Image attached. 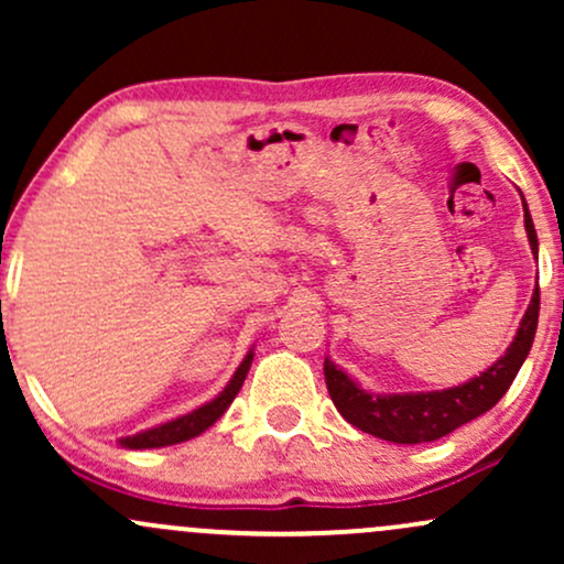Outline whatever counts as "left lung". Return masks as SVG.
I'll return each instance as SVG.
<instances>
[{"label": "left lung", "instance_id": "obj_1", "mask_svg": "<svg viewBox=\"0 0 564 564\" xmlns=\"http://www.w3.org/2000/svg\"><path fill=\"white\" fill-rule=\"evenodd\" d=\"M522 212H525L530 249H533V257L539 260V236H535L525 198H522ZM539 307L541 296L539 286H535L525 315L520 321V328H517L507 352L494 366L485 368L480 377H471L464 384L432 392H368L349 377L345 368H339L332 358H326L323 360V373H326L328 394H332L336 411L349 424L373 437L390 440V443L400 445H413L432 443V440L451 435L462 424L490 411L507 394L517 371L525 364L530 347H533L535 326H539Z\"/></svg>", "mask_w": 564, "mask_h": 564}]
</instances>
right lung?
<instances>
[{
	"label": "right lung",
	"mask_w": 564,
	"mask_h": 564,
	"mask_svg": "<svg viewBox=\"0 0 564 564\" xmlns=\"http://www.w3.org/2000/svg\"><path fill=\"white\" fill-rule=\"evenodd\" d=\"M251 360H254V349H249V352H246V358L241 360V366L236 368V373H232L228 384H225V390L219 392L217 398H212L209 403L198 405L196 411L172 419V422L151 426V430H142V432H138V435L121 437L119 445L129 451H142V448H164V445H177V443H185V440L198 437L200 432L209 430V426L215 424L225 411H228L232 400H236L238 390L243 387L246 373H249V368H251Z\"/></svg>",
	"instance_id": "1"
}]
</instances>
